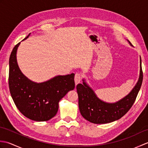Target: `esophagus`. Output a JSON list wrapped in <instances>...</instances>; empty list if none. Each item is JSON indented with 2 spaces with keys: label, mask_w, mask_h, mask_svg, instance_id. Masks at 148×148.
I'll return each instance as SVG.
<instances>
[{
  "label": "esophagus",
  "mask_w": 148,
  "mask_h": 148,
  "mask_svg": "<svg viewBox=\"0 0 148 148\" xmlns=\"http://www.w3.org/2000/svg\"><path fill=\"white\" fill-rule=\"evenodd\" d=\"M81 79H82V76H81V74L80 73H76L75 74L74 81H75V84H76V85L78 83H80Z\"/></svg>",
  "instance_id": "obj_1"
}]
</instances>
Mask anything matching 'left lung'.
<instances>
[{
    "label": "left lung",
    "mask_w": 148,
    "mask_h": 148,
    "mask_svg": "<svg viewBox=\"0 0 148 148\" xmlns=\"http://www.w3.org/2000/svg\"><path fill=\"white\" fill-rule=\"evenodd\" d=\"M140 75L136 85L128 95L117 102L107 103L100 100L84 79L83 84H77L76 89L79 109L84 118L95 124L108 123L120 119L129 111L136 99L143 83V73L140 58Z\"/></svg>",
    "instance_id": "8db88e82"
}]
</instances>
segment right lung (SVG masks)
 Masks as SVG:
<instances>
[{
    "label": "right lung",
    "instance_id": "right-lung-1",
    "mask_svg": "<svg viewBox=\"0 0 148 148\" xmlns=\"http://www.w3.org/2000/svg\"><path fill=\"white\" fill-rule=\"evenodd\" d=\"M20 44L14 47L9 58L11 95L16 108L25 117L37 121H48L56 115L60 100L69 91L74 89L75 74L58 76L44 83L33 82L18 67L16 51Z\"/></svg>",
    "mask_w": 148,
    "mask_h": 148
}]
</instances>
